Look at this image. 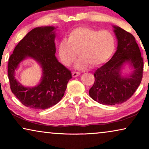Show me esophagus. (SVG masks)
Masks as SVG:
<instances>
[{
    "label": "esophagus",
    "mask_w": 149,
    "mask_h": 149,
    "mask_svg": "<svg viewBox=\"0 0 149 149\" xmlns=\"http://www.w3.org/2000/svg\"><path fill=\"white\" fill-rule=\"evenodd\" d=\"M80 74H81V73L79 72H73L72 73V75L73 77H77L78 76H79V75H80Z\"/></svg>",
    "instance_id": "esophagus-1"
}]
</instances>
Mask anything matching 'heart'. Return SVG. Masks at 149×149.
Returning a JSON list of instances; mask_svg holds the SVG:
<instances>
[{"label": "heart", "mask_w": 149, "mask_h": 149, "mask_svg": "<svg viewBox=\"0 0 149 149\" xmlns=\"http://www.w3.org/2000/svg\"><path fill=\"white\" fill-rule=\"evenodd\" d=\"M116 38L111 31L99 30L89 27H78L69 32L68 40L59 44V56L62 64L70 66L76 60L78 70H86L89 66L97 67L107 62L116 48Z\"/></svg>", "instance_id": "1"}]
</instances>
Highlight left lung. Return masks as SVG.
<instances>
[{
	"instance_id": "1",
	"label": "left lung",
	"mask_w": 149,
	"mask_h": 149,
	"mask_svg": "<svg viewBox=\"0 0 149 149\" xmlns=\"http://www.w3.org/2000/svg\"><path fill=\"white\" fill-rule=\"evenodd\" d=\"M113 28L118 41L117 51L109 62L95 70L94 84L89 91L91 98L105 105L127 101L140 85L143 74V59L134 36L119 26ZM125 63L133 70L123 76L122 70Z\"/></svg>"
}]
</instances>
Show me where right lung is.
I'll use <instances>...</instances> for the list:
<instances>
[{
  "mask_svg": "<svg viewBox=\"0 0 149 149\" xmlns=\"http://www.w3.org/2000/svg\"><path fill=\"white\" fill-rule=\"evenodd\" d=\"M56 28L42 26L32 29L20 40L9 57L8 77L12 93L26 107L47 109L56 105L64 96L70 71L58 62L56 56ZM32 58L42 68L40 83L32 88L24 87L17 81L15 73L19 64Z\"/></svg>",
  "mask_w": 149,
  "mask_h": 149,
  "instance_id": "1",
  "label": "right lung"
}]
</instances>
